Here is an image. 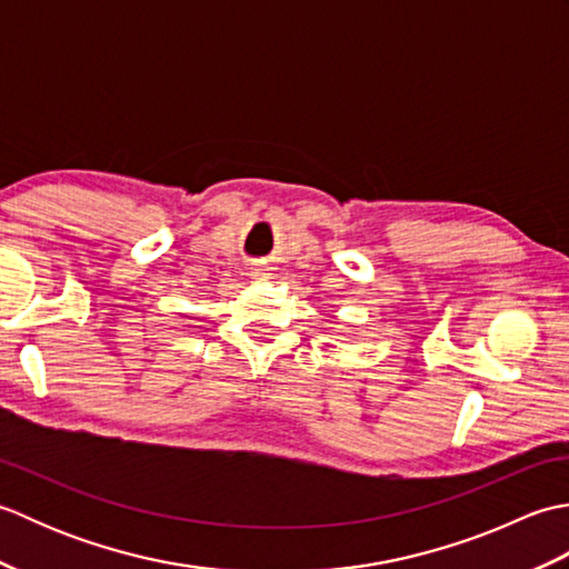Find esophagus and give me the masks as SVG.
I'll return each instance as SVG.
<instances>
[{"label": "esophagus", "instance_id": "1", "mask_svg": "<svg viewBox=\"0 0 569 569\" xmlns=\"http://www.w3.org/2000/svg\"><path fill=\"white\" fill-rule=\"evenodd\" d=\"M266 269H261V266H259V269H253V276H261Z\"/></svg>", "mask_w": 569, "mask_h": 569}]
</instances>
